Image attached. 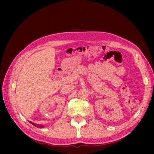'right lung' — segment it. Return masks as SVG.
<instances>
[{
  "instance_id": "right-lung-1",
  "label": "right lung",
  "mask_w": 154,
  "mask_h": 154,
  "mask_svg": "<svg viewBox=\"0 0 154 154\" xmlns=\"http://www.w3.org/2000/svg\"><path fill=\"white\" fill-rule=\"evenodd\" d=\"M29 123H31L32 125H34V126H35V127H38V128H43V127H45L44 125H41L35 124V123H33V122H31V121H29Z\"/></svg>"
}]
</instances>
